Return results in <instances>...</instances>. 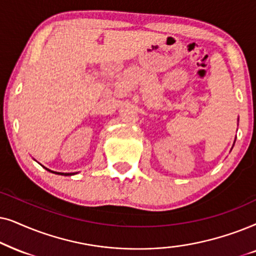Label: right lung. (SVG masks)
<instances>
[{"label": "right lung", "instance_id": "obj_1", "mask_svg": "<svg viewBox=\"0 0 256 256\" xmlns=\"http://www.w3.org/2000/svg\"><path fill=\"white\" fill-rule=\"evenodd\" d=\"M46 170H48V171L51 172V173H54V174H60V176H74V174H76V173H62V172H54V171H51V170H49V168H46Z\"/></svg>", "mask_w": 256, "mask_h": 256}]
</instances>
